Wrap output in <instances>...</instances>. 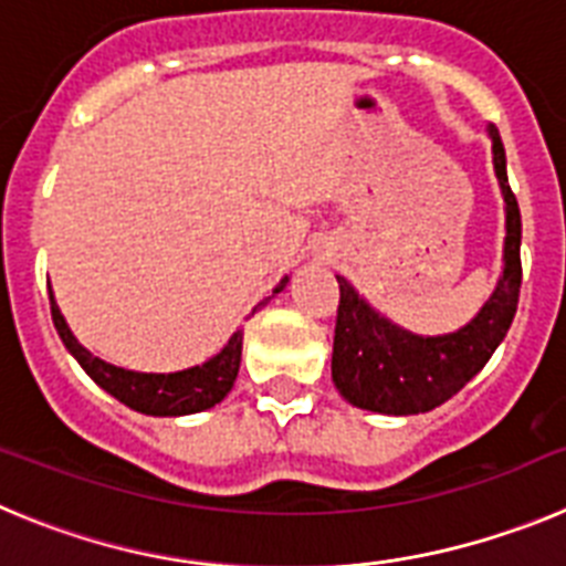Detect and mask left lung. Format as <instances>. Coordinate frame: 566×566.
<instances>
[{"mask_svg": "<svg viewBox=\"0 0 566 566\" xmlns=\"http://www.w3.org/2000/svg\"><path fill=\"white\" fill-rule=\"evenodd\" d=\"M493 169L504 198V269L476 317L459 332L424 337L397 326L337 274L339 308L334 328L332 379L337 391L363 411L411 417L448 402L484 368L516 317L522 289V214L507 184V158L496 127Z\"/></svg>", "mask_w": 566, "mask_h": 566, "instance_id": "obj_1", "label": "left lung"}]
</instances>
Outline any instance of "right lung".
<instances>
[{"label": "right lung", "mask_w": 566, "mask_h": 566, "mask_svg": "<svg viewBox=\"0 0 566 566\" xmlns=\"http://www.w3.org/2000/svg\"><path fill=\"white\" fill-rule=\"evenodd\" d=\"M289 274L274 286V294L286 289ZM272 297L260 300L258 306L269 303ZM254 306V308H258ZM50 314H53V326H56L59 337H62L64 348L78 359L87 377L104 388L109 397L124 402L127 408L147 417H187V413L207 411L212 405L221 402L229 391H232L234 379H238L240 368V352H243V332H234L229 343L223 345L221 352L209 357L207 363L184 368V371L172 374H144V371H127L118 365L104 363L102 357L93 354L73 337L67 319H64L62 308L56 306L53 289H50ZM254 314V312H252Z\"/></svg>", "instance_id": "1"}]
</instances>
